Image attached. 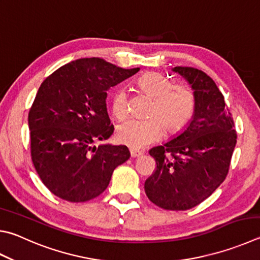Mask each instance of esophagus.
I'll return each mask as SVG.
<instances>
[{
    "instance_id": "34e87169",
    "label": "esophagus",
    "mask_w": 260,
    "mask_h": 260,
    "mask_svg": "<svg viewBox=\"0 0 260 260\" xmlns=\"http://www.w3.org/2000/svg\"><path fill=\"white\" fill-rule=\"evenodd\" d=\"M129 152H131L132 158H138V157H140V155H142V152H141V151L135 150V149H131Z\"/></svg>"
}]
</instances>
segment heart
Instances as JSON below:
<instances>
[{"label": "heart", "mask_w": 260, "mask_h": 260, "mask_svg": "<svg viewBox=\"0 0 260 260\" xmlns=\"http://www.w3.org/2000/svg\"><path fill=\"white\" fill-rule=\"evenodd\" d=\"M141 92L152 99L146 119H128L117 126L118 142L142 149L161 138L164 128L176 133L185 127L194 114L196 96L190 87L174 84L160 73H146L136 79ZM111 112L116 119L128 114V101L124 88H117L111 98ZM165 127H164L163 126Z\"/></svg>", "instance_id": "1"}]
</instances>
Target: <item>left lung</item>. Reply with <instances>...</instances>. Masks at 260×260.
Instances as JSON below:
<instances>
[{
	"label": "left lung",
	"mask_w": 260,
	"mask_h": 260,
	"mask_svg": "<svg viewBox=\"0 0 260 260\" xmlns=\"http://www.w3.org/2000/svg\"><path fill=\"white\" fill-rule=\"evenodd\" d=\"M196 96L192 120L181 134L149 151L157 164L144 183L151 202L166 210H187L211 196L228 175L237 132L224 96L202 70L175 67Z\"/></svg>",
	"instance_id": "1"
}]
</instances>
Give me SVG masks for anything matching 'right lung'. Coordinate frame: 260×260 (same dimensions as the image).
<instances>
[{
	"mask_svg": "<svg viewBox=\"0 0 260 260\" xmlns=\"http://www.w3.org/2000/svg\"><path fill=\"white\" fill-rule=\"evenodd\" d=\"M140 68L122 69L100 58L72 61L41 84L28 114L30 154L44 185L70 202L94 199L115 168L128 160L126 145L100 144L114 133L107 92Z\"/></svg>",
	"mask_w": 260,
	"mask_h": 260,
	"instance_id": "1",
	"label": "right lung"
}]
</instances>
